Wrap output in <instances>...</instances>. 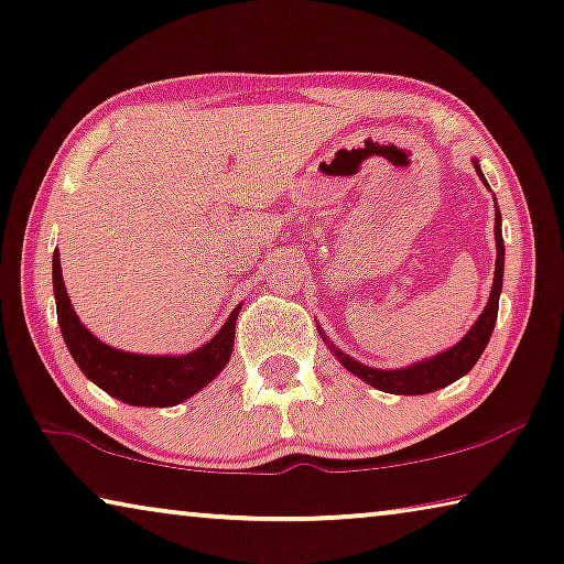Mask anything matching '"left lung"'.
<instances>
[{"mask_svg":"<svg viewBox=\"0 0 564 564\" xmlns=\"http://www.w3.org/2000/svg\"><path fill=\"white\" fill-rule=\"evenodd\" d=\"M478 176L484 180L481 170L474 162ZM486 182V180H484ZM494 235H497V268H494V285H491V296L489 304H486L484 314L478 316V322L474 324L464 339H460L456 347L443 351V355L425 359V362H417L413 367L405 369H372L355 362V359L336 351V357L341 359V365L349 369L351 375L362 377L367 384L382 390V392H392V394H425V392H435L445 388V384L456 382L458 377H464L470 367L478 362V357L484 355L486 344L491 339L494 324H497V314H499V293H501V281H503V240H501V215L497 209V225H494Z\"/></svg>","mask_w":564,"mask_h":564,"instance_id":"obj_1","label":"left lung"}]
</instances>
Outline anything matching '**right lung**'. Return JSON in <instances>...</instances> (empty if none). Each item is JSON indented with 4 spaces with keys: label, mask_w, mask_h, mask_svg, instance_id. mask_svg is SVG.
Instances as JSON below:
<instances>
[{
    "label": "right lung",
    "mask_w": 564,
    "mask_h": 564,
    "mask_svg": "<svg viewBox=\"0 0 564 564\" xmlns=\"http://www.w3.org/2000/svg\"><path fill=\"white\" fill-rule=\"evenodd\" d=\"M53 289L57 322H61L67 351L78 362L83 375L94 380L100 390L113 394L116 400L139 408H172L205 388L228 365L238 308L228 316V322L215 334V339H209L205 347L195 349L192 355L147 357L106 347L80 324V318L75 316L70 306V299H67L57 250L53 256Z\"/></svg>",
    "instance_id": "obj_1"
}]
</instances>
